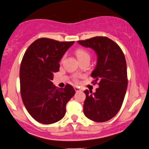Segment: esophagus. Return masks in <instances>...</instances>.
<instances>
[{
    "mask_svg": "<svg viewBox=\"0 0 149 149\" xmlns=\"http://www.w3.org/2000/svg\"><path fill=\"white\" fill-rule=\"evenodd\" d=\"M74 90H76V92H79L80 90V89L79 87H78V86H74Z\"/></svg>",
    "mask_w": 149,
    "mask_h": 149,
    "instance_id": "obj_1",
    "label": "esophagus"
}]
</instances>
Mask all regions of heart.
<instances>
[{"label": "heart", "instance_id": "heart-1", "mask_svg": "<svg viewBox=\"0 0 149 149\" xmlns=\"http://www.w3.org/2000/svg\"><path fill=\"white\" fill-rule=\"evenodd\" d=\"M76 54L77 56V58L79 61L83 60L85 59H90V54L88 51L83 49H78L76 51ZM63 60V59H62Z\"/></svg>", "mask_w": 149, "mask_h": 149}]
</instances>
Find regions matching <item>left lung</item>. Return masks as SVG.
<instances>
[{
    "label": "left lung",
    "instance_id": "obj_1",
    "mask_svg": "<svg viewBox=\"0 0 149 149\" xmlns=\"http://www.w3.org/2000/svg\"><path fill=\"white\" fill-rule=\"evenodd\" d=\"M78 43L95 51L97 65L91 76L98 83L96 92L86 90L83 112L89 119L102 123L113 118L122 107L127 88V64L122 49L110 38L96 36Z\"/></svg>",
    "mask_w": 149,
    "mask_h": 149
}]
</instances>
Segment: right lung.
<instances>
[{"label": "right lung", "instance_id": "add662e5", "mask_svg": "<svg viewBox=\"0 0 149 149\" xmlns=\"http://www.w3.org/2000/svg\"><path fill=\"white\" fill-rule=\"evenodd\" d=\"M73 43L42 38L24 53L19 71L22 99L29 113L40 123L62 119L66 104L76 93L71 85L58 88L52 82L59 70V61Z\"/></svg>", "mask_w": 149, "mask_h": 149}]
</instances>
